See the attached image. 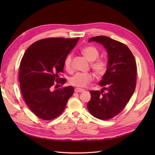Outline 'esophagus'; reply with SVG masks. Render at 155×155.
<instances>
[{
	"instance_id": "obj_1",
	"label": "esophagus",
	"mask_w": 155,
	"mask_h": 155,
	"mask_svg": "<svg viewBox=\"0 0 155 155\" xmlns=\"http://www.w3.org/2000/svg\"><path fill=\"white\" fill-rule=\"evenodd\" d=\"M74 91L76 93H82V92H84V90L83 88H76L74 89Z\"/></svg>"
}]
</instances>
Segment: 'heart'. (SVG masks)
Masks as SVG:
<instances>
[{
	"mask_svg": "<svg viewBox=\"0 0 155 155\" xmlns=\"http://www.w3.org/2000/svg\"><path fill=\"white\" fill-rule=\"evenodd\" d=\"M82 53L88 61L92 62L91 68L97 76L104 75L107 71L108 62L104 58H98L99 51L93 46H88L82 49ZM72 54H68L64 61V67L67 71L72 69ZM94 76L91 72H77L70 78V84L77 87H85L93 80Z\"/></svg>",
	"mask_w": 155,
	"mask_h": 155,
	"instance_id": "obj_1",
	"label": "heart"
}]
</instances>
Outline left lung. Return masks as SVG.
Masks as SVG:
<instances>
[{
    "label": "left lung",
    "mask_w": 155,
    "mask_h": 155,
    "mask_svg": "<svg viewBox=\"0 0 155 155\" xmlns=\"http://www.w3.org/2000/svg\"><path fill=\"white\" fill-rule=\"evenodd\" d=\"M88 41L103 45L108 58L107 71L98 83L103 89L90 91L87 108L94 117L110 119L123 110L135 90L136 61L127 46L119 41L105 36L92 37Z\"/></svg>",
    "instance_id": "8db88e82"
}]
</instances>
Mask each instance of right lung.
I'll return each mask as SVG.
<instances>
[{
    "label": "right lung",
    "mask_w": 155,
    "mask_h": 155,
    "mask_svg": "<svg viewBox=\"0 0 155 155\" xmlns=\"http://www.w3.org/2000/svg\"><path fill=\"white\" fill-rule=\"evenodd\" d=\"M79 39L47 38L36 41L25 51L19 67V82L25 102L36 116L50 120L64 111L73 87L53 91L66 83L59 78L65 57ZM60 85V84H58Z\"/></svg>",
    "instance_id": "1"
}]
</instances>
